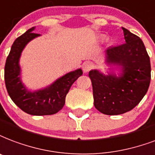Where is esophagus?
Segmentation results:
<instances>
[{
	"mask_svg": "<svg viewBox=\"0 0 155 155\" xmlns=\"http://www.w3.org/2000/svg\"><path fill=\"white\" fill-rule=\"evenodd\" d=\"M91 68H92V63H91V62H84V64H83V71H84V72H88L91 70Z\"/></svg>",
	"mask_w": 155,
	"mask_h": 155,
	"instance_id": "1",
	"label": "esophagus"
}]
</instances>
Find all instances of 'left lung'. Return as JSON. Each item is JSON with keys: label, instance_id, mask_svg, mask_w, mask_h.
<instances>
[{"label": "left lung", "instance_id": "1", "mask_svg": "<svg viewBox=\"0 0 155 155\" xmlns=\"http://www.w3.org/2000/svg\"><path fill=\"white\" fill-rule=\"evenodd\" d=\"M124 45L106 49V63L112 68L107 75L91 70L94 106L102 114H121L133 110L148 91L150 61L143 41L124 28ZM114 66V68H113ZM118 68L117 77L113 70Z\"/></svg>", "mask_w": 155, "mask_h": 155}]
</instances>
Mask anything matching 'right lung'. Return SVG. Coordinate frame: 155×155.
Here are the masks:
<instances>
[{"label": "right lung", "instance_id": "1", "mask_svg": "<svg viewBox=\"0 0 155 155\" xmlns=\"http://www.w3.org/2000/svg\"><path fill=\"white\" fill-rule=\"evenodd\" d=\"M35 28L28 29L12 45L5 66V82L10 98L22 110L32 115H49L62 109L67 93L83 71L79 68L57 79L45 88L28 90L21 80L19 60L26 45L41 35L33 32Z\"/></svg>", "mask_w": 155, "mask_h": 155}]
</instances>
